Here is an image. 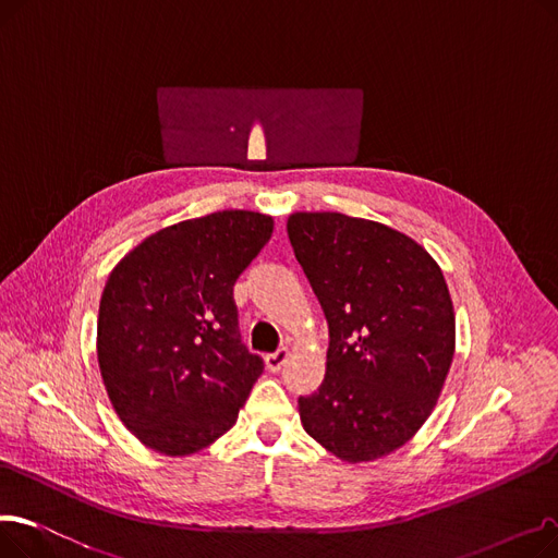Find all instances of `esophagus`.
Returning <instances> with one entry per match:
<instances>
[{
    "label": "esophagus",
    "mask_w": 558,
    "mask_h": 558,
    "mask_svg": "<svg viewBox=\"0 0 558 558\" xmlns=\"http://www.w3.org/2000/svg\"><path fill=\"white\" fill-rule=\"evenodd\" d=\"M287 357H289V350H287V348H278L276 353H269L267 357H264V364H267L269 371L276 373V371H280V368L284 366Z\"/></svg>",
    "instance_id": "1"
}]
</instances>
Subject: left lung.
<instances>
[{
	"label": "left lung",
	"instance_id": "8db88e82",
	"mask_svg": "<svg viewBox=\"0 0 558 558\" xmlns=\"http://www.w3.org/2000/svg\"><path fill=\"white\" fill-rule=\"evenodd\" d=\"M289 242L324 307L330 345L305 432L348 463L383 459L429 418L454 357L441 267L404 232L341 213H294Z\"/></svg>",
	"mask_w": 558,
	"mask_h": 558
}]
</instances>
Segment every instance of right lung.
I'll return each mask as SVG.
<instances>
[{
    "label": "right lung",
    "mask_w": 558,
    "mask_h": 558,
    "mask_svg": "<svg viewBox=\"0 0 558 558\" xmlns=\"http://www.w3.org/2000/svg\"><path fill=\"white\" fill-rule=\"evenodd\" d=\"M271 232L269 215L221 210L149 234L110 271L99 371L146 448L187 457L238 421L264 364L240 341L232 287Z\"/></svg>",
    "instance_id": "1"
}]
</instances>
